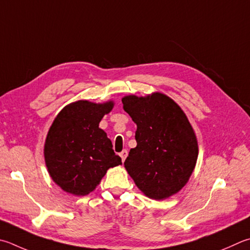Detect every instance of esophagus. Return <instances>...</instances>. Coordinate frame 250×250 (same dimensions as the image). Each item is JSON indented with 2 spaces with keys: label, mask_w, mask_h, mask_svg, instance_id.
I'll list each match as a JSON object with an SVG mask.
<instances>
[{
  "label": "esophagus",
  "mask_w": 250,
  "mask_h": 250,
  "mask_svg": "<svg viewBox=\"0 0 250 250\" xmlns=\"http://www.w3.org/2000/svg\"><path fill=\"white\" fill-rule=\"evenodd\" d=\"M126 156H128V151H126V149H124V151H122V152L120 153V157H121L122 162H125V161Z\"/></svg>",
  "instance_id": "obj_1"
}]
</instances>
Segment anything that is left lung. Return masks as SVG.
<instances>
[{"label":"left lung","mask_w":250,"mask_h":250,"mask_svg":"<svg viewBox=\"0 0 250 250\" xmlns=\"http://www.w3.org/2000/svg\"><path fill=\"white\" fill-rule=\"evenodd\" d=\"M124 109L137 125V146L125 167L137 187L154 200H164L183 189L197 164L199 147L184 110L167 95L122 97Z\"/></svg>","instance_id":"left-lung-1"}]
</instances>
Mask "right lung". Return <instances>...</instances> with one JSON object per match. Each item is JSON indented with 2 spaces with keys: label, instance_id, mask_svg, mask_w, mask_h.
<instances>
[{
  "label": "right lung",
  "instance_id": "right-lung-1",
  "mask_svg": "<svg viewBox=\"0 0 250 250\" xmlns=\"http://www.w3.org/2000/svg\"><path fill=\"white\" fill-rule=\"evenodd\" d=\"M113 106V101H78L66 105L54 118L43 155L50 177L63 191L87 196L108 169L122 164L107 133L99 128L103 117Z\"/></svg>",
  "mask_w": 250,
  "mask_h": 250
}]
</instances>
